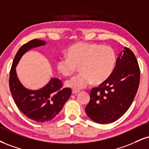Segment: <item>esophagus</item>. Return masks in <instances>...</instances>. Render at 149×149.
Here are the masks:
<instances>
[{
	"label": "esophagus",
	"instance_id": "esophagus-1",
	"mask_svg": "<svg viewBox=\"0 0 149 149\" xmlns=\"http://www.w3.org/2000/svg\"><path fill=\"white\" fill-rule=\"evenodd\" d=\"M80 91L79 90H76V89H73L72 90V93L73 94H78V93H79Z\"/></svg>",
	"mask_w": 149,
	"mask_h": 149
}]
</instances>
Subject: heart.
<instances>
[{
    "instance_id": "1",
    "label": "heart",
    "mask_w": 149,
    "mask_h": 149,
    "mask_svg": "<svg viewBox=\"0 0 149 149\" xmlns=\"http://www.w3.org/2000/svg\"><path fill=\"white\" fill-rule=\"evenodd\" d=\"M67 55L57 60L56 68L62 76L69 77L79 67L81 73L66 82V86L73 89H83L92 82L102 83L110 76L116 65L113 48L96 43H76L68 48Z\"/></svg>"
}]
</instances>
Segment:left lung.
<instances>
[{
	"mask_svg": "<svg viewBox=\"0 0 149 149\" xmlns=\"http://www.w3.org/2000/svg\"><path fill=\"white\" fill-rule=\"evenodd\" d=\"M140 78L135 55L125 47L116 59L113 72L98 87L91 90L86 113L95 122L106 124L119 119L133 101Z\"/></svg>",
	"mask_w": 149,
	"mask_h": 149,
	"instance_id": "obj_1",
	"label": "left lung"
}]
</instances>
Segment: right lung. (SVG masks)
Instances as JSON below:
<instances>
[{
  "instance_id": "obj_1",
  "label": "right lung",
  "mask_w": 149,
  "mask_h": 149,
  "mask_svg": "<svg viewBox=\"0 0 149 149\" xmlns=\"http://www.w3.org/2000/svg\"><path fill=\"white\" fill-rule=\"evenodd\" d=\"M45 44V41L37 39L23 44L14 57L9 80L10 92L19 110L28 118L40 123L54 119L71 94V89L62 88V81L55 78L38 90L26 89L18 79L15 68L23 55L32 48Z\"/></svg>"
}]
</instances>
